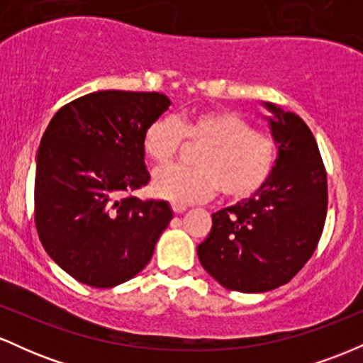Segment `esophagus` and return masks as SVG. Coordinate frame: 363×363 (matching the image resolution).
Listing matches in <instances>:
<instances>
[{"instance_id":"esophagus-1","label":"esophagus","mask_w":363,"mask_h":363,"mask_svg":"<svg viewBox=\"0 0 363 363\" xmlns=\"http://www.w3.org/2000/svg\"><path fill=\"white\" fill-rule=\"evenodd\" d=\"M172 211L176 215H181V213H184V211H186V206L184 205H177V203H172Z\"/></svg>"}]
</instances>
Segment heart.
I'll list each match as a JSON object with an SVG mask.
<instances>
[{"label":"heart","instance_id":"obj_1","mask_svg":"<svg viewBox=\"0 0 363 363\" xmlns=\"http://www.w3.org/2000/svg\"><path fill=\"white\" fill-rule=\"evenodd\" d=\"M184 141L196 150V167L158 170L153 191L176 203H196L220 189L223 198L242 201L259 193L277 164V141L272 135L252 129L235 111L196 112L174 119L162 116L148 124L143 152L158 167L172 164Z\"/></svg>","mask_w":363,"mask_h":363}]
</instances>
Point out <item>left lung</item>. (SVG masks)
<instances>
[{"mask_svg":"<svg viewBox=\"0 0 363 363\" xmlns=\"http://www.w3.org/2000/svg\"><path fill=\"white\" fill-rule=\"evenodd\" d=\"M278 147L266 186L211 215L198 245L203 268L228 290L259 294L289 283L318 247L328 213V177L314 135L294 112L264 102Z\"/></svg>","mask_w":363,"mask_h":363,"instance_id":"left-lung-1","label":"left lung"}]
</instances>
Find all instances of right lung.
<instances>
[{
	"mask_svg": "<svg viewBox=\"0 0 363 363\" xmlns=\"http://www.w3.org/2000/svg\"><path fill=\"white\" fill-rule=\"evenodd\" d=\"M169 106L158 91H94L62 106L44 131L35 167L37 234L74 280L111 289L152 259L172 210L131 191L148 184L145 129Z\"/></svg>",
	"mask_w": 363,
	"mask_h": 363,
	"instance_id": "right-lung-1",
	"label": "right lung"
}]
</instances>
